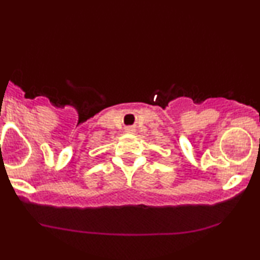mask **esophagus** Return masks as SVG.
Masks as SVG:
<instances>
[{
  "label": "esophagus",
  "instance_id": "1",
  "mask_svg": "<svg viewBox=\"0 0 260 260\" xmlns=\"http://www.w3.org/2000/svg\"><path fill=\"white\" fill-rule=\"evenodd\" d=\"M134 131H136V129H134L133 127H127L126 128V132L127 133H134Z\"/></svg>",
  "mask_w": 260,
  "mask_h": 260
}]
</instances>
